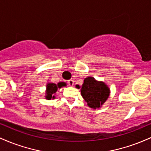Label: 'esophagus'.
I'll use <instances>...</instances> for the list:
<instances>
[{"instance_id": "34e87169", "label": "esophagus", "mask_w": 151, "mask_h": 151, "mask_svg": "<svg viewBox=\"0 0 151 151\" xmlns=\"http://www.w3.org/2000/svg\"><path fill=\"white\" fill-rule=\"evenodd\" d=\"M67 84L70 86H73L74 85V80L73 79H70V80L67 81Z\"/></svg>"}]
</instances>
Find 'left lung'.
<instances>
[{
	"instance_id": "1",
	"label": "left lung",
	"mask_w": 151,
	"mask_h": 151,
	"mask_svg": "<svg viewBox=\"0 0 151 151\" xmlns=\"http://www.w3.org/2000/svg\"><path fill=\"white\" fill-rule=\"evenodd\" d=\"M76 87L79 89L80 86L76 85ZM81 94L90 108L99 109L109 98L110 89L104 82L88 77L81 86Z\"/></svg>"
}]
</instances>
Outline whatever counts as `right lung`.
<instances>
[{"instance_id":"1","label":"right lung","mask_w":151,"mask_h":151,"mask_svg":"<svg viewBox=\"0 0 151 151\" xmlns=\"http://www.w3.org/2000/svg\"><path fill=\"white\" fill-rule=\"evenodd\" d=\"M67 84L65 82H59L58 84L54 83H48L46 86V99L50 100L51 99H55V93L58 91V89L61 88L62 86H65Z\"/></svg>"}]
</instances>
